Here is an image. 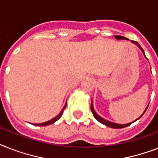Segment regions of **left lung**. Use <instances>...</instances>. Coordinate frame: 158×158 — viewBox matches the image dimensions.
I'll use <instances>...</instances> for the list:
<instances>
[{"mask_svg": "<svg viewBox=\"0 0 158 158\" xmlns=\"http://www.w3.org/2000/svg\"><path fill=\"white\" fill-rule=\"evenodd\" d=\"M115 38H116V39H118V40H120V39H127V38H125V37H123V36L115 35ZM131 42H132V43H134V44H136V45H137V47H139V48L140 50L142 51V52L143 53V55H144V56H145L144 52H143V48H141V46H140L139 44V43H137V42H135V41H131ZM147 108H148V106H147ZM147 108L145 109L144 112H145V111H146V110H147ZM91 110H92V112H93V114H94V117H95V119H96L97 120H98L99 122L102 123V124H103V125H106V126H108V127L114 128V129H120V128L126 127V126L131 125V124H132V123H133V122H131V123H128V124H125V125H120V124H116V123L110 122V121H108V120H105V119H103V118L101 117V116H99V115H98V114H97V113H96V111L94 110V106H93V102H92V103H91ZM144 112L143 113L142 115H143V114H144ZM142 115H141V116H140L139 118L142 117ZM139 118H138L137 120H139ZM135 121H134V122H135Z\"/></svg>", "mask_w": 158, "mask_h": 158, "instance_id": "left-lung-1", "label": "left lung"}]
</instances>
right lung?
<instances>
[{"mask_svg":"<svg viewBox=\"0 0 158 158\" xmlns=\"http://www.w3.org/2000/svg\"><path fill=\"white\" fill-rule=\"evenodd\" d=\"M66 107V103H65V105L64 106V107H63V109L61 110V111L60 112V114L58 115H56V117L53 118V119H52L51 120H48V121H47V122H44V123H41V124H37V125H38V126H46V125H51V124H53L54 122H56V120H58L60 119V118L61 117L62 114H63V111H64V108Z\"/></svg>","mask_w":158,"mask_h":158,"instance_id":"obj_1","label":"right lung"}]
</instances>
